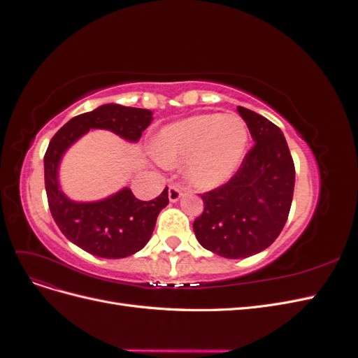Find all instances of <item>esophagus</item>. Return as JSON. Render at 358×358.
Masks as SVG:
<instances>
[{"label": "esophagus", "mask_w": 358, "mask_h": 358, "mask_svg": "<svg viewBox=\"0 0 358 358\" xmlns=\"http://www.w3.org/2000/svg\"><path fill=\"white\" fill-rule=\"evenodd\" d=\"M182 197V189L179 185H170L169 187V200L171 203L179 201V199Z\"/></svg>", "instance_id": "obj_1"}]
</instances>
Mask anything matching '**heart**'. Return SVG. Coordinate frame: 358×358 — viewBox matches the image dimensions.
I'll return each mask as SVG.
<instances>
[{"label": "heart", "mask_w": 358, "mask_h": 358, "mask_svg": "<svg viewBox=\"0 0 358 358\" xmlns=\"http://www.w3.org/2000/svg\"><path fill=\"white\" fill-rule=\"evenodd\" d=\"M248 142L249 131L242 117L209 113L162 128L154 154L162 166L185 164L189 185L208 191L224 185L239 170Z\"/></svg>", "instance_id": "b5f03b06"}]
</instances>
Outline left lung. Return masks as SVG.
I'll use <instances>...</instances> for the list:
<instances>
[{
    "instance_id": "1",
    "label": "left lung",
    "mask_w": 358,
    "mask_h": 358,
    "mask_svg": "<svg viewBox=\"0 0 358 358\" xmlns=\"http://www.w3.org/2000/svg\"><path fill=\"white\" fill-rule=\"evenodd\" d=\"M255 145L225 185L201 194L194 221L197 241L225 258H246L272 245L287 222L296 170L282 131L268 119L237 107Z\"/></svg>"
}]
</instances>
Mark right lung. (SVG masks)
Instances as JSON below:
<instances>
[{"instance_id": "right-lung-1", "label": "right lung", "mask_w": 358, "mask_h": 358, "mask_svg": "<svg viewBox=\"0 0 358 358\" xmlns=\"http://www.w3.org/2000/svg\"><path fill=\"white\" fill-rule=\"evenodd\" d=\"M152 119L148 109L110 103L74 116L52 137L45 154L49 209L62 234L83 251L101 258H125L138 252L152 236L158 213L169 204V188L149 201L136 199L129 188L103 200L74 201L59 187L61 158L90 129H109L136 143Z\"/></svg>"}]
</instances>
